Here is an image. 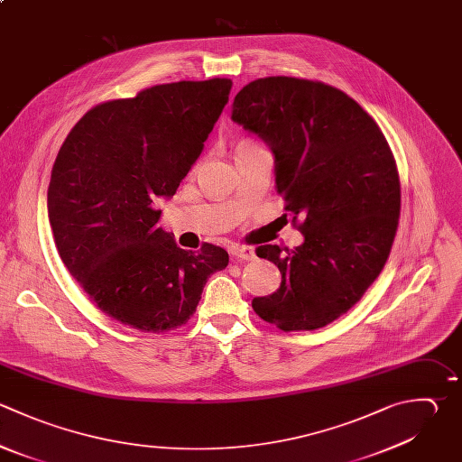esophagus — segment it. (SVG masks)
Here are the masks:
<instances>
[{
	"label": "esophagus",
	"mask_w": 462,
	"mask_h": 462,
	"mask_svg": "<svg viewBox=\"0 0 462 462\" xmlns=\"http://www.w3.org/2000/svg\"><path fill=\"white\" fill-rule=\"evenodd\" d=\"M229 253H231V256L240 258V260H247V262L256 258L254 249H253V247H247V245H231Z\"/></svg>",
	"instance_id": "34e87169"
}]
</instances>
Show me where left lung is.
Wrapping results in <instances>:
<instances>
[{
	"label": "left lung",
	"instance_id": "8db88e82",
	"mask_svg": "<svg viewBox=\"0 0 462 462\" xmlns=\"http://www.w3.org/2000/svg\"><path fill=\"white\" fill-rule=\"evenodd\" d=\"M231 119L269 146L285 211L303 218L296 249H256L282 283L253 309L285 332L325 327L361 300L390 254L401 209L390 146L352 97L319 81L256 79L236 94Z\"/></svg>",
	"mask_w": 462,
	"mask_h": 462
}]
</instances>
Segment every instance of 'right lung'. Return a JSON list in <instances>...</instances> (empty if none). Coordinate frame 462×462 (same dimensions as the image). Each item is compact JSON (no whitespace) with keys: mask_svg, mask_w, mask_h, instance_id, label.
Here are the masks:
<instances>
[{"mask_svg":"<svg viewBox=\"0 0 462 462\" xmlns=\"http://www.w3.org/2000/svg\"><path fill=\"white\" fill-rule=\"evenodd\" d=\"M231 79L157 85L87 112L52 168L49 218L58 253L88 298L143 332L195 312L208 278L227 267L213 244L180 249L157 226L229 101Z\"/></svg>","mask_w":462,"mask_h":462,"instance_id":"right-lung-1","label":"right lung"}]
</instances>
